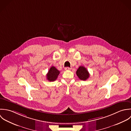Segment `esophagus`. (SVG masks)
<instances>
[{
    "label": "esophagus",
    "instance_id": "1",
    "mask_svg": "<svg viewBox=\"0 0 131 131\" xmlns=\"http://www.w3.org/2000/svg\"><path fill=\"white\" fill-rule=\"evenodd\" d=\"M71 69V68L70 67H65V70H70Z\"/></svg>",
    "mask_w": 131,
    "mask_h": 131
}]
</instances>
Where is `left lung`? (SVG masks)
Listing matches in <instances>:
<instances>
[{
	"label": "left lung",
	"instance_id": "obj_1",
	"mask_svg": "<svg viewBox=\"0 0 131 131\" xmlns=\"http://www.w3.org/2000/svg\"><path fill=\"white\" fill-rule=\"evenodd\" d=\"M76 73L79 79L82 80H86L90 77V74L88 71L82 66L79 67Z\"/></svg>",
	"mask_w": 131,
	"mask_h": 131
}]
</instances>
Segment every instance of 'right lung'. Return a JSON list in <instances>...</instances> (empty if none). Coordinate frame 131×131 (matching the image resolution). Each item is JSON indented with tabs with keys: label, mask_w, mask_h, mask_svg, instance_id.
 I'll return each instance as SVG.
<instances>
[{
	"label": "right lung",
	"mask_w": 131,
	"mask_h": 131,
	"mask_svg": "<svg viewBox=\"0 0 131 131\" xmlns=\"http://www.w3.org/2000/svg\"><path fill=\"white\" fill-rule=\"evenodd\" d=\"M60 71L54 66H52L47 74V78L50 81H53L58 78Z\"/></svg>",
	"instance_id": "add662e5"
}]
</instances>
